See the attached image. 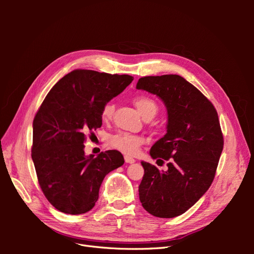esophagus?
Here are the masks:
<instances>
[{
    "label": "esophagus",
    "instance_id": "obj_1",
    "mask_svg": "<svg viewBox=\"0 0 254 254\" xmlns=\"http://www.w3.org/2000/svg\"><path fill=\"white\" fill-rule=\"evenodd\" d=\"M125 162L129 163V164H132V163L135 162V160L131 157H129V156H125Z\"/></svg>",
    "mask_w": 254,
    "mask_h": 254
}]
</instances>
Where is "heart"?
I'll return each instance as SVG.
<instances>
[{
	"mask_svg": "<svg viewBox=\"0 0 254 254\" xmlns=\"http://www.w3.org/2000/svg\"><path fill=\"white\" fill-rule=\"evenodd\" d=\"M134 105L142 117L145 118L148 114H156L158 106L155 101L146 96H136L134 98ZM114 111V106L111 103L106 104L102 109V118L105 121H109L112 118ZM110 145L112 147L119 149L126 155H134L139 151L140 147L144 143V139L140 135H134L126 132H121L114 134L110 137Z\"/></svg>",
	"mask_w": 254,
	"mask_h": 254,
	"instance_id": "1",
	"label": "heart"
}]
</instances>
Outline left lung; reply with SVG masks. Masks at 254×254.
I'll use <instances>...</instances> for the list:
<instances>
[{"label": "left lung", "mask_w": 254, "mask_h": 254, "mask_svg": "<svg viewBox=\"0 0 254 254\" xmlns=\"http://www.w3.org/2000/svg\"><path fill=\"white\" fill-rule=\"evenodd\" d=\"M136 89L158 96L166 107V133L149 155L170 161L165 172L142 161L140 201L153 216L173 218L193 206L213 182L224 147L218 115L209 99L179 75L146 76Z\"/></svg>", "instance_id": "left-lung-1"}]
</instances>
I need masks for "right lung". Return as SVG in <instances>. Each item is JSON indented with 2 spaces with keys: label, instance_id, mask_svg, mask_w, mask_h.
I'll use <instances>...</instances> for the list:
<instances>
[{
  "label": "right lung",
  "instance_id": "obj_1",
  "mask_svg": "<svg viewBox=\"0 0 254 254\" xmlns=\"http://www.w3.org/2000/svg\"><path fill=\"white\" fill-rule=\"evenodd\" d=\"M132 80L130 75L75 70L44 98L33 123L32 159L43 194L58 211H90L105 176L124 164L118 150L86 156L83 143L102 126L103 107Z\"/></svg>",
  "mask_w": 254,
  "mask_h": 254
}]
</instances>
